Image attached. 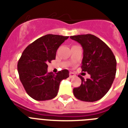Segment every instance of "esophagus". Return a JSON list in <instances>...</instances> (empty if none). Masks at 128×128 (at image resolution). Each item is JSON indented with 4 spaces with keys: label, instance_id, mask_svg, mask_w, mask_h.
<instances>
[{
    "label": "esophagus",
    "instance_id": "34e87169",
    "mask_svg": "<svg viewBox=\"0 0 128 128\" xmlns=\"http://www.w3.org/2000/svg\"><path fill=\"white\" fill-rule=\"evenodd\" d=\"M76 76L75 74L73 73V72H70V74H69V76H70V78H73L74 76Z\"/></svg>",
    "mask_w": 128,
    "mask_h": 128
}]
</instances>
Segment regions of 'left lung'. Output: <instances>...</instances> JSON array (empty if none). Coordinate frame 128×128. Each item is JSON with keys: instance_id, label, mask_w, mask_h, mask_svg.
Listing matches in <instances>:
<instances>
[{"instance_id": "left-lung-1", "label": "left lung", "mask_w": 128, "mask_h": 128, "mask_svg": "<svg viewBox=\"0 0 128 128\" xmlns=\"http://www.w3.org/2000/svg\"><path fill=\"white\" fill-rule=\"evenodd\" d=\"M70 38L80 43L83 48L82 71L90 75L73 90L74 96L84 102H96L109 91L116 73V60L111 49L94 35L72 36Z\"/></svg>"}]
</instances>
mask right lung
Segmentation results:
<instances>
[{
    "label": "right lung",
    "instance_id": "add662e5",
    "mask_svg": "<svg viewBox=\"0 0 128 128\" xmlns=\"http://www.w3.org/2000/svg\"><path fill=\"white\" fill-rule=\"evenodd\" d=\"M68 38L60 35L46 34L25 48L17 68L20 80L26 93L38 101L48 100L57 96L62 80L69 77L68 70L56 74L48 72V64L56 58L59 46Z\"/></svg>",
    "mask_w": 128,
    "mask_h": 128
}]
</instances>
